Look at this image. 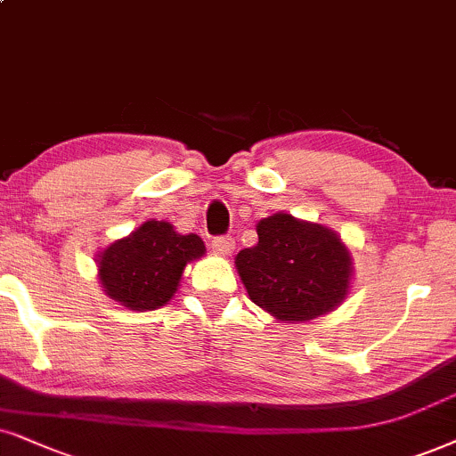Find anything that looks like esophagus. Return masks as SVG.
Here are the masks:
<instances>
[{"mask_svg": "<svg viewBox=\"0 0 456 456\" xmlns=\"http://www.w3.org/2000/svg\"><path fill=\"white\" fill-rule=\"evenodd\" d=\"M235 248V240L232 235H218V238L212 240V250L221 256H229Z\"/></svg>", "mask_w": 456, "mask_h": 456, "instance_id": "34e87169", "label": "esophagus"}]
</instances>
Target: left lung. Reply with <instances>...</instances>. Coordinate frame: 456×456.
<instances>
[{"label": "left lung", "mask_w": 456, "mask_h": 456, "mask_svg": "<svg viewBox=\"0 0 456 456\" xmlns=\"http://www.w3.org/2000/svg\"><path fill=\"white\" fill-rule=\"evenodd\" d=\"M258 244L235 256L252 303L280 322H309L330 314L349 290L351 255L341 238L292 215L263 218Z\"/></svg>", "instance_id": "obj_1"}]
</instances>
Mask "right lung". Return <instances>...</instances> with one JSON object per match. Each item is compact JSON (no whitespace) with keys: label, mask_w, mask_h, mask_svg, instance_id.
<instances>
[{"label":"right lung","mask_w":456,"mask_h":456,"mask_svg":"<svg viewBox=\"0 0 456 456\" xmlns=\"http://www.w3.org/2000/svg\"><path fill=\"white\" fill-rule=\"evenodd\" d=\"M200 235H181L166 221H147L101 252L105 295L132 311H153L175 297L187 263L204 256Z\"/></svg>","instance_id":"add662e5"}]
</instances>
